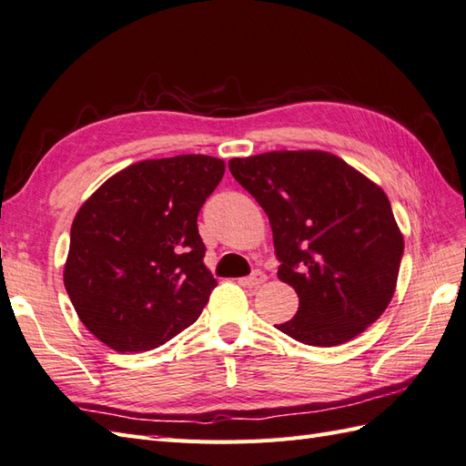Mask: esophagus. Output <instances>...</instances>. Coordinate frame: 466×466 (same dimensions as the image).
I'll list each match as a JSON object with an SVG mask.
<instances>
[{
	"mask_svg": "<svg viewBox=\"0 0 466 466\" xmlns=\"http://www.w3.org/2000/svg\"><path fill=\"white\" fill-rule=\"evenodd\" d=\"M266 279H268V278H266V273H261V271H254L252 276H249V278H242V279L238 281V283L244 285V288L254 289V288H259V285L264 283Z\"/></svg>",
	"mask_w": 466,
	"mask_h": 466,
	"instance_id": "34e87169",
	"label": "esophagus"
}]
</instances>
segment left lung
<instances>
[{
    "instance_id": "left-lung-1",
    "label": "left lung",
    "mask_w": 466,
    "mask_h": 466,
    "mask_svg": "<svg viewBox=\"0 0 466 466\" xmlns=\"http://www.w3.org/2000/svg\"><path fill=\"white\" fill-rule=\"evenodd\" d=\"M228 167L268 214L278 278L299 297L297 315L278 329L311 347H337L378 320L403 256L384 190L319 149L234 157Z\"/></svg>"
}]
</instances>
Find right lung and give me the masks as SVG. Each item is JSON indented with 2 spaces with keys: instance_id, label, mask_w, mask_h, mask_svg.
Here are the masks:
<instances>
[{
  "instance_id": "1",
  "label": "right lung",
  "mask_w": 466,
  "mask_h": 466,
  "mask_svg": "<svg viewBox=\"0 0 466 466\" xmlns=\"http://www.w3.org/2000/svg\"><path fill=\"white\" fill-rule=\"evenodd\" d=\"M222 175L224 161L210 155L146 159L78 208L65 288L106 347L157 349L198 319L217 279L202 259L197 218Z\"/></svg>"
}]
</instances>
